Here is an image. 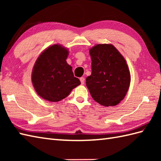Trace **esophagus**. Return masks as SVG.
<instances>
[{
  "label": "esophagus",
  "instance_id": "esophagus-1",
  "mask_svg": "<svg viewBox=\"0 0 161 161\" xmlns=\"http://www.w3.org/2000/svg\"><path fill=\"white\" fill-rule=\"evenodd\" d=\"M80 81H81V84H84V81H85L84 77H80Z\"/></svg>",
  "mask_w": 161,
  "mask_h": 161
}]
</instances>
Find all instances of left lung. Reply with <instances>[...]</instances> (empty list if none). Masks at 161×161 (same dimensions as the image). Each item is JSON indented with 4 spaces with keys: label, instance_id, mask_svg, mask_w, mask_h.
I'll use <instances>...</instances> for the list:
<instances>
[{
    "label": "left lung",
    "instance_id": "obj_1",
    "mask_svg": "<svg viewBox=\"0 0 161 161\" xmlns=\"http://www.w3.org/2000/svg\"><path fill=\"white\" fill-rule=\"evenodd\" d=\"M92 73L86 84L93 100L104 107L118 104L131 81L126 60L111 44H97L89 50Z\"/></svg>",
    "mask_w": 161,
    "mask_h": 161
}]
</instances>
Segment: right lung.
<instances>
[{
    "label": "right lung",
    "instance_id": "right-lung-1",
    "mask_svg": "<svg viewBox=\"0 0 161 161\" xmlns=\"http://www.w3.org/2000/svg\"><path fill=\"white\" fill-rule=\"evenodd\" d=\"M68 50L59 44L46 49L37 58L32 72V81L41 97L56 102L63 100L81 84L66 62Z\"/></svg>",
    "mask_w": 161,
    "mask_h": 161
}]
</instances>
